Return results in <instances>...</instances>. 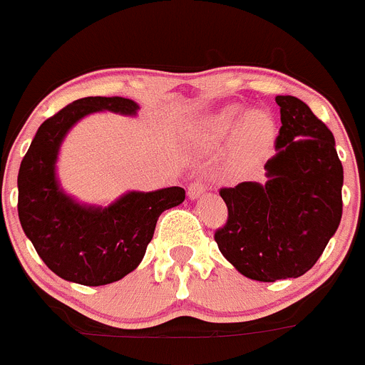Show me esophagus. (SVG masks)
I'll list each match as a JSON object with an SVG mask.
<instances>
[{
  "mask_svg": "<svg viewBox=\"0 0 365 365\" xmlns=\"http://www.w3.org/2000/svg\"><path fill=\"white\" fill-rule=\"evenodd\" d=\"M208 190V180L205 179V177H199V179H193L192 182L188 185V197L192 199V201H195V199H199L202 195V193Z\"/></svg>",
  "mask_w": 365,
  "mask_h": 365,
  "instance_id": "34e87169",
  "label": "esophagus"
}]
</instances>
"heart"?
I'll return each mask as SVG.
<instances>
[{"instance_id":"b5f03b06","label":"heart","mask_w":365,"mask_h":365,"mask_svg":"<svg viewBox=\"0 0 365 365\" xmlns=\"http://www.w3.org/2000/svg\"><path fill=\"white\" fill-rule=\"evenodd\" d=\"M243 108L237 104L227 106L206 115L199 124V133L208 144H219L230 137L235 125V146L252 153L269 144L274 135V120L263 109H252L241 117Z\"/></svg>"}]
</instances>
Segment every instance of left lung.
<instances>
[{
    "label": "left lung",
    "instance_id": "8db88e82",
    "mask_svg": "<svg viewBox=\"0 0 365 365\" xmlns=\"http://www.w3.org/2000/svg\"><path fill=\"white\" fill-rule=\"evenodd\" d=\"M282 128L265 182L222 188L228 221L215 232L219 250L256 282L299 278L312 269L341 219L344 168L333 133L305 102L276 96Z\"/></svg>",
    "mask_w": 365,
    "mask_h": 365
}]
</instances>
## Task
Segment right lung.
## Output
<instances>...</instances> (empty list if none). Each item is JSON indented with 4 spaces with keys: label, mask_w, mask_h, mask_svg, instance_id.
I'll use <instances>...</instances> for the list:
<instances>
[{
    "label": "right lung",
    "mask_w": 365,
    "mask_h": 365,
    "mask_svg": "<svg viewBox=\"0 0 365 365\" xmlns=\"http://www.w3.org/2000/svg\"><path fill=\"white\" fill-rule=\"evenodd\" d=\"M138 104L122 96L74 100L38 128L18 173L21 228L43 263L66 282L108 285L133 272L153 237L157 219L185 201V188L125 192L111 205H86L62 188L56 173L63 138L83 117L111 111L137 117Z\"/></svg>",
    "instance_id": "1"
}]
</instances>
